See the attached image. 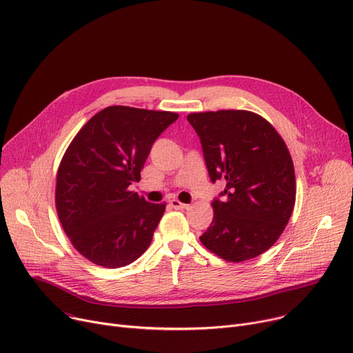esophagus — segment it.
<instances>
[{"mask_svg":"<svg viewBox=\"0 0 353 353\" xmlns=\"http://www.w3.org/2000/svg\"><path fill=\"white\" fill-rule=\"evenodd\" d=\"M170 205L172 206V208H175V210H186L188 208V203H182L181 201H178V199H171L170 201Z\"/></svg>","mask_w":353,"mask_h":353,"instance_id":"esophagus-1","label":"esophagus"}]
</instances>
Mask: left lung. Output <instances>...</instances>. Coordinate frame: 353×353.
<instances>
[{"instance_id":"1","label":"left lung","mask_w":353,"mask_h":353,"mask_svg":"<svg viewBox=\"0 0 353 353\" xmlns=\"http://www.w3.org/2000/svg\"><path fill=\"white\" fill-rule=\"evenodd\" d=\"M186 119L201 139L211 181L226 182L201 242L230 262L256 258L278 241L295 206V170L285 141L251 111L194 112Z\"/></svg>"}]
</instances>
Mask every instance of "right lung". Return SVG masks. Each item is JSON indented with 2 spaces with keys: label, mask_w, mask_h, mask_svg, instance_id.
<instances>
[{
  "label": "right lung",
  "mask_w": 353,
  "mask_h": 353,
  "mask_svg": "<svg viewBox=\"0 0 353 353\" xmlns=\"http://www.w3.org/2000/svg\"><path fill=\"white\" fill-rule=\"evenodd\" d=\"M178 117L107 107L70 143L57 172L55 206L71 243L92 263L121 268L148 250L165 203L147 202L130 185L141 179L152 143Z\"/></svg>",
  "instance_id": "1"
}]
</instances>
